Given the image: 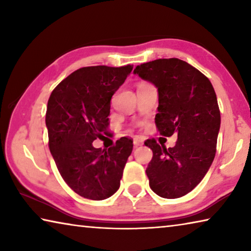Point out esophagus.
Masks as SVG:
<instances>
[{"label": "esophagus", "mask_w": 251, "mask_h": 251, "mask_svg": "<svg viewBox=\"0 0 251 251\" xmlns=\"http://www.w3.org/2000/svg\"><path fill=\"white\" fill-rule=\"evenodd\" d=\"M144 144V142L142 141V139H139V138H134V145L137 147V146H142Z\"/></svg>", "instance_id": "esophagus-1"}]
</instances>
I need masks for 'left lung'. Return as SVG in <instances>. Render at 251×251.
I'll use <instances>...</instances> for the list:
<instances>
[{
    "label": "left lung",
    "instance_id": "1",
    "mask_svg": "<svg viewBox=\"0 0 251 251\" xmlns=\"http://www.w3.org/2000/svg\"><path fill=\"white\" fill-rule=\"evenodd\" d=\"M143 79L158 88L159 134H177L174 147L147 139L152 151L146 168L151 190L163 198L185 196L205 177L217 148L220 110L217 96L207 76L179 58H159L137 65Z\"/></svg>",
    "mask_w": 251,
    "mask_h": 251
}]
</instances>
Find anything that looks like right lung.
I'll return each mask as SVG.
<instances>
[{
  "label": "right lung",
  "mask_w": 251,
  "mask_h": 251,
  "mask_svg": "<svg viewBox=\"0 0 251 251\" xmlns=\"http://www.w3.org/2000/svg\"><path fill=\"white\" fill-rule=\"evenodd\" d=\"M133 66H87L75 71L54 88L45 123L49 147L59 174L84 198L103 201L120 188L133 139L121 138L108 151L93 146L108 135L110 99Z\"/></svg>",
  "instance_id": "obj_1"
}]
</instances>
